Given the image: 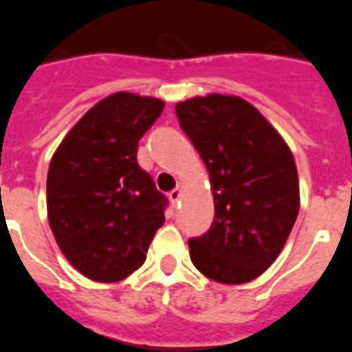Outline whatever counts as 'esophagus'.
I'll list each match as a JSON object with an SVG mask.
<instances>
[{
  "label": "esophagus",
  "mask_w": 352,
  "mask_h": 352,
  "mask_svg": "<svg viewBox=\"0 0 352 352\" xmlns=\"http://www.w3.org/2000/svg\"><path fill=\"white\" fill-rule=\"evenodd\" d=\"M180 197H182V182H179L177 188L173 189V191H170V195H168V198H170L172 204H177V201L180 200Z\"/></svg>",
  "instance_id": "esophagus-1"
}]
</instances>
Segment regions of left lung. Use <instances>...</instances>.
<instances>
[{"label":"left lung","instance_id":"1","mask_svg":"<svg viewBox=\"0 0 352 352\" xmlns=\"http://www.w3.org/2000/svg\"><path fill=\"white\" fill-rule=\"evenodd\" d=\"M175 111L206 163L214 198L212 227L188 241L191 262L218 283L252 282L276 261L298 218L292 152L241 97H193Z\"/></svg>","mask_w":352,"mask_h":352}]
</instances>
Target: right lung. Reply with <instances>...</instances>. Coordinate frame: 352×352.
I'll return each instance as SVG.
<instances>
[{
  "instance_id": "right-lung-1",
  "label": "right lung",
  "mask_w": 352,
  "mask_h": 352,
  "mask_svg": "<svg viewBox=\"0 0 352 352\" xmlns=\"http://www.w3.org/2000/svg\"><path fill=\"white\" fill-rule=\"evenodd\" d=\"M164 102L111 94L85 113L53 154L47 219L67 261L94 282H118L142 267L166 198L138 164L140 138Z\"/></svg>"
}]
</instances>
